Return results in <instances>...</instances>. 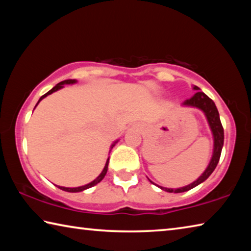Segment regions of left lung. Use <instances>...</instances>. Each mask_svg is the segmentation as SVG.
<instances>
[{"instance_id": "1", "label": "left lung", "mask_w": 251, "mask_h": 251, "mask_svg": "<svg viewBox=\"0 0 251 251\" xmlns=\"http://www.w3.org/2000/svg\"><path fill=\"white\" fill-rule=\"evenodd\" d=\"M194 90L198 91V92H196V94L190 97V99L186 100L181 105L188 106V107L198 108V109L202 110L203 114H205L208 124H209V127L211 129L212 137H214V151H212L211 159L209 161V164H208L207 168L205 169V172H203L201 174V176H199L196 180L193 181L192 184L187 185L185 187H180V188H176V189L166 188V187H161V186L156 185V186H158L160 189H163V190H165V192H168V193H175V194L184 193V192H187V190L193 189L194 187H196L199 184H201L202 181H205L207 178L211 175V173L215 171L216 166H217L219 158H220V154H222L223 146H224V128H223L222 122H220V117H219V113H218L217 107H216V105L214 101H212V100H210L209 97L205 94V93L201 92V88L197 86H194ZM150 181L151 182V184H154L151 180H150Z\"/></svg>"}]
</instances>
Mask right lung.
I'll return each mask as SVG.
<instances>
[{
    "label": "right lung",
    "instance_id": "add662e5",
    "mask_svg": "<svg viewBox=\"0 0 251 251\" xmlns=\"http://www.w3.org/2000/svg\"><path fill=\"white\" fill-rule=\"evenodd\" d=\"M75 83H77V80H76V79H65V80H63V82L56 84V85H55V86L52 88V90L49 91V92L46 93V94H44L43 96H41V99L39 100V101H37V104H39L40 101L44 99V97H46V96L50 95V94H52V93L56 92V91H58V90H61V88L64 87V85H66V84H75ZM37 104L35 105V107L37 106ZM117 142H118V141H116L115 143H114L113 145H112V147H110V148H113L114 146H115V144H116ZM108 160H109V157L107 158V160H106V164H105V167H104V169H103V172H101V173L100 174V176L97 177L96 179L91 181L90 184L84 185V186H80V187H74V188H70V187H62V186H58V188L62 189V190H64V192H69V193H78V192H83V190H85V189L91 188V187L97 185L100 181H101V179H103V178L105 177L106 173H107V169H108Z\"/></svg>",
    "mask_w": 251,
    "mask_h": 251
}]
</instances>
